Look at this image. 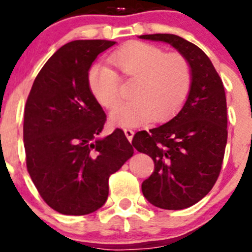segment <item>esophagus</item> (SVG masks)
Returning <instances> with one entry per match:
<instances>
[{"label": "esophagus", "mask_w": 252, "mask_h": 252, "mask_svg": "<svg viewBox=\"0 0 252 252\" xmlns=\"http://www.w3.org/2000/svg\"><path fill=\"white\" fill-rule=\"evenodd\" d=\"M124 134H126V139H128L129 141L133 140V136H134V131H133V129H130V128H126V129H124Z\"/></svg>", "instance_id": "esophagus-1"}]
</instances>
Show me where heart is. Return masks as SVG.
Here are the masks:
<instances>
[{"mask_svg": "<svg viewBox=\"0 0 252 252\" xmlns=\"http://www.w3.org/2000/svg\"><path fill=\"white\" fill-rule=\"evenodd\" d=\"M108 62L114 68L91 65L88 85L106 110L121 101V80L134 81L128 102L116 108L111 119L119 126H135L150 119L161 122L177 113L189 97L192 85L191 64L185 56L166 52L147 42L133 41L112 52Z\"/></svg>", "mask_w": 252, "mask_h": 252, "instance_id": "heart-1", "label": "heart"}]
</instances>
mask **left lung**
Wrapping results in <instances>:
<instances>
[{
    "label": "left lung",
    "instance_id": "obj_1",
    "mask_svg": "<svg viewBox=\"0 0 252 252\" xmlns=\"http://www.w3.org/2000/svg\"><path fill=\"white\" fill-rule=\"evenodd\" d=\"M140 37L171 44L191 64V90L179 113L157 128L138 131L131 141L154 159V173L141 185L147 201L163 210H183L205 197L220 177L228 138L224 86L196 45L173 34Z\"/></svg>",
    "mask_w": 252,
    "mask_h": 252
}]
</instances>
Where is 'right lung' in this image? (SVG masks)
Returning a JSON list of instances; mask_svg holds the SVG:
<instances>
[{
  "label": "right lung",
  "instance_id": "1",
  "mask_svg": "<svg viewBox=\"0 0 252 252\" xmlns=\"http://www.w3.org/2000/svg\"><path fill=\"white\" fill-rule=\"evenodd\" d=\"M108 40H75L53 53L35 78L24 110L27 169L44 201L62 215H89L108 197V179L134 154L122 129L97 139L106 114L88 72Z\"/></svg>",
  "mask_w": 252,
  "mask_h": 252
}]
</instances>
